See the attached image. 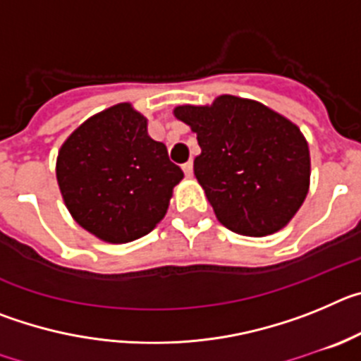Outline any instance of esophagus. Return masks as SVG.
Segmentation results:
<instances>
[{
    "label": "esophagus",
    "mask_w": 361,
    "mask_h": 361,
    "mask_svg": "<svg viewBox=\"0 0 361 361\" xmlns=\"http://www.w3.org/2000/svg\"><path fill=\"white\" fill-rule=\"evenodd\" d=\"M183 170L184 173H186V177H191V175H193V162L188 161L186 164H183Z\"/></svg>",
    "instance_id": "esophagus-1"
}]
</instances>
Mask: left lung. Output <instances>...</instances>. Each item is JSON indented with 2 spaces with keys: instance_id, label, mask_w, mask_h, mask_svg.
<instances>
[{
  "instance_id": "obj_1",
  "label": "left lung",
  "mask_w": 361,
  "mask_h": 361,
  "mask_svg": "<svg viewBox=\"0 0 361 361\" xmlns=\"http://www.w3.org/2000/svg\"><path fill=\"white\" fill-rule=\"evenodd\" d=\"M173 116L197 133L202 152L193 171L220 224L266 237L291 222L311 178L309 145L293 121L228 94L204 106H177Z\"/></svg>"
}]
</instances>
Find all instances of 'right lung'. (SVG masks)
I'll list each match as a JSON object with an SVG mask.
<instances>
[{"label": "right lung", "instance_id": "1", "mask_svg": "<svg viewBox=\"0 0 361 361\" xmlns=\"http://www.w3.org/2000/svg\"><path fill=\"white\" fill-rule=\"evenodd\" d=\"M56 177L72 219L99 240L126 244L164 219L184 173L130 103L99 111L59 148Z\"/></svg>", "mask_w": 361, "mask_h": 361}]
</instances>
